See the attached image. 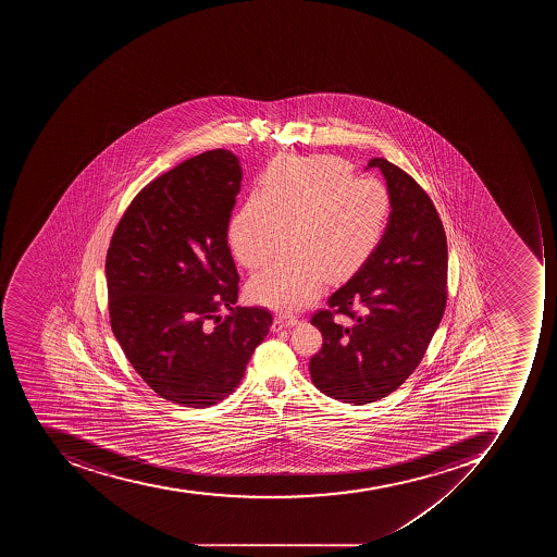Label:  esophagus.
<instances>
[{"instance_id":"34e87169","label":"esophagus","mask_w":557,"mask_h":557,"mask_svg":"<svg viewBox=\"0 0 557 557\" xmlns=\"http://www.w3.org/2000/svg\"><path fill=\"white\" fill-rule=\"evenodd\" d=\"M298 317L278 315L273 320L272 331H282L285 327H293L298 324Z\"/></svg>"}]
</instances>
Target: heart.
Segmentation results:
<instances>
[{
    "instance_id": "obj_1",
    "label": "heart",
    "mask_w": 557,
    "mask_h": 557,
    "mask_svg": "<svg viewBox=\"0 0 557 557\" xmlns=\"http://www.w3.org/2000/svg\"><path fill=\"white\" fill-rule=\"evenodd\" d=\"M391 195L382 181L351 177L350 166L331 157H285L264 175L233 215V258L258 270L272 258L281 233L289 232V259L249 282L252 301L298 311L319 298L325 278L348 281L368 263L385 235Z\"/></svg>"
}]
</instances>
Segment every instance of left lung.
I'll return each instance as SVG.
<instances>
[{
    "label": "left lung",
    "instance_id": "obj_1",
    "mask_svg": "<svg viewBox=\"0 0 557 557\" xmlns=\"http://www.w3.org/2000/svg\"><path fill=\"white\" fill-rule=\"evenodd\" d=\"M386 181L392 211L368 263L311 317L324 337L311 382L342 403H374L397 391L423 359L446 308L447 242L429 195L385 158L369 160ZM349 317V324L333 313Z\"/></svg>",
    "mask_w": 557,
    "mask_h": 557
}]
</instances>
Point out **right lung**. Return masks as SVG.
Masks as SVG:
<instances>
[{
  "label": "right lung",
  "instance_id": "1",
  "mask_svg": "<svg viewBox=\"0 0 557 557\" xmlns=\"http://www.w3.org/2000/svg\"><path fill=\"white\" fill-rule=\"evenodd\" d=\"M242 166L228 149L189 158L140 189L106 256L113 334L162 399L202 409L228 397L272 313L235 307L228 223ZM231 315L220 319L219 311Z\"/></svg>",
  "mask_w": 557,
  "mask_h": 557
}]
</instances>
